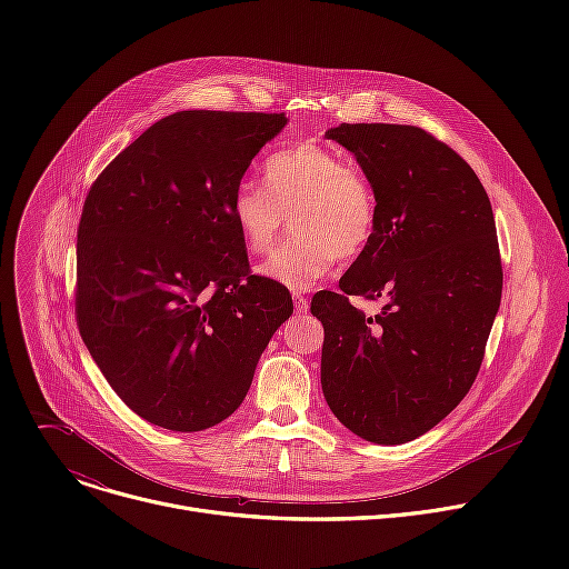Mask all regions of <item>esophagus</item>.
Instances as JSON below:
<instances>
[{"label":"esophagus","instance_id":"obj_1","mask_svg":"<svg viewBox=\"0 0 569 569\" xmlns=\"http://www.w3.org/2000/svg\"><path fill=\"white\" fill-rule=\"evenodd\" d=\"M292 299H295V310H297L299 315L308 310V299H306L301 292H295V295H292Z\"/></svg>","mask_w":569,"mask_h":569}]
</instances>
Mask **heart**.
Segmentation results:
<instances>
[{"label": "heart", "mask_w": 569, "mask_h": 569, "mask_svg": "<svg viewBox=\"0 0 569 569\" xmlns=\"http://www.w3.org/2000/svg\"><path fill=\"white\" fill-rule=\"evenodd\" d=\"M231 220L250 252H266L288 220L299 236L283 242L259 274L290 290H308L338 259L367 250L378 224L369 178L329 143L301 141L266 161V184L240 180L229 200Z\"/></svg>", "instance_id": "1"}]
</instances>
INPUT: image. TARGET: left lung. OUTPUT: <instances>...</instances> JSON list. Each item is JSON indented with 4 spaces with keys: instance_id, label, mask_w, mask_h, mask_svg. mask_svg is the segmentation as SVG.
Returning <instances> with one entry per match:
<instances>
[{
    "instance_id": "1",
    "label": "left lung",
    "mask_w": 569,
    "mask_h": 569,
    "mask_svg": "<svg viewBox=\"0 0 569 569\" xmlns=\"http://www.w3.org/2000/svg\"><path fill=\"white\" fill-rule=\"evenodd\" d=\"M378 200L367 250L310 310L323 327L321 389L333 415L373 443L412 441L472 387L502 299L491 200L468 161L417 126L340 123ZM351 293L383 299L367 318Z\"/></svg>"
}]
</instances>
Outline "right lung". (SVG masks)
<instances>
[{
  "label": "right lung",
  "mask_w": 569,
  "mask_h": 569,
  "mask_svg": "<svg viewBox=\"0 0 569 569\" xmlns=\"http://www.w3.org/2000/svg\"><path fill=\"white\" fill-rule=\"evenodd\" d=\"M286 114L184 110L152 123L90 187L76 242V323L128 408L173 432L236 412L286 288L252 274L229 200Z\"/></svg>",
  "instance_id": "obj_1"
}]
</instances>
